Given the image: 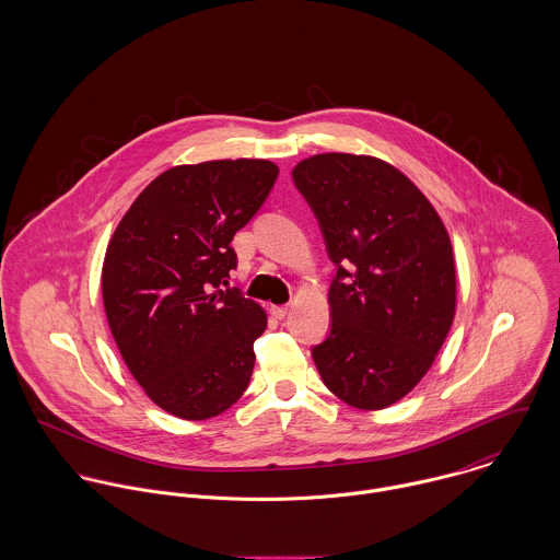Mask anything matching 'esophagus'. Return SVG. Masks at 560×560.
I'll list each match as a JSON object with an SVG mask.
<instances>
[{
	"instance_id": "obj_1",
	"label": "esophagus",
	"mask_w": 560,
	"mask_h": 560,
	"mask_svg": "<svg viewBox=\"0 0 560 560\" xmlns=\"http://www.w3.org/2000/svg\"><path fill=\"white\" fill-rule=\"evenodd\" d=\"M271 315L276 319H284L289 315V306H271Z\"/></svg>"
}]
</instances>
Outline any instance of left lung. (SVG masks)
Segmentation results:
<instances>
[{
	"mask_svg": "<svg viewBox=\"0 0 560 560\" xmlns=\"http://www.w3.org/2000/svg\"><path fill=\"white\" fill-rule=\"evenodd\" d=\"M336 278L331 327L313 347L323 384L358 409L402 399L431 369L455 317L448 233L422 191L377 158L323 153L293 167Z\"/></svg>",
	"mask_w": 560,
	"mask_h": 560,
	"instance_id": "8db88e82",
	"label": "left lung"
}]
</instances>
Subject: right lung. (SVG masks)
I'll use <instances>...</instances> for the list:
<instances>
[{
    "label": "right lung",
    "mask_w": 560,
    "mask_h": 560,
    "mask_svg": "<svg viewBox=\"0 0 560 560\" xmlns=\"http://www.w3.org/2000/svg\"><path fill=\"white\" fill-rule=\"evenodd\" d=\"M276 178L278 165L265 160L170 167L107 245L101 287L112 336L144 393L178 418L218 416L249 384L267 315L229 287L231 241Z\"/></svg>",
    "instance_id": "obj_1"
}]
</instances>
